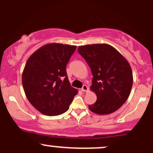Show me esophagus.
Wrapping results in <instances>:
<instances>
[{
    "label": "esophagus",
    "mask_w": 153,
    "mask_h": 153,
    "mask_svg": "<svg viewBox=\"0 0 153 153\" xmlns=\"http://www.w3.org/2000/svg\"><path fill=\"white\" fill-rule=\"evenodd\" d=\"M81 91H83V92H86V91H88V88L86 85H83L81 88Z\"/></svg>",
    "instance_id": "1"
}]
</instances>
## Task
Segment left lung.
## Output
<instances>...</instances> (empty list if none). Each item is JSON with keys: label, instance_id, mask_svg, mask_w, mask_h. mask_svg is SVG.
I'll list each match as a JSON object with an SVG mask.
<instances>
[{"label": "left lung", "instance_id": "obj_1", "mask_svg": "<svg viewBox=\"0 0 153 153\" xmlns=\"http://www.w3.org/2000/svg\"><path fill=\"white\" fill-rule=\"evenodd\" d=\"M93 75L91 90L97 96L91 111L109 114L118 110L130 94L133 83L132 71L119 52L107 44H95L78 48Z\"/></svg>", "mask_w": 153, "mask_h": 153}]
</instances>
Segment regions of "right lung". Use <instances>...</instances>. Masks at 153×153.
I'll return each mask as SVG.
<instances>
[{
  "label": "right lung",
  "mask_w": 153,
  "mask_h": 153,
  "mask_svg": "<svg viewBox=\"0 0 153 153\" xmlns=\"http://www.w3.org/2000/svg\"><path fill=\"white\" fill-rule=\"evenodd\" d=\"M75 50L73 45L48 44L34 52L26 63L22 74L24 92L31 105L43 114L65 113L78 94L66 72Z\"/></svg>",
  "instance_id": "1"
}]
</instances>
